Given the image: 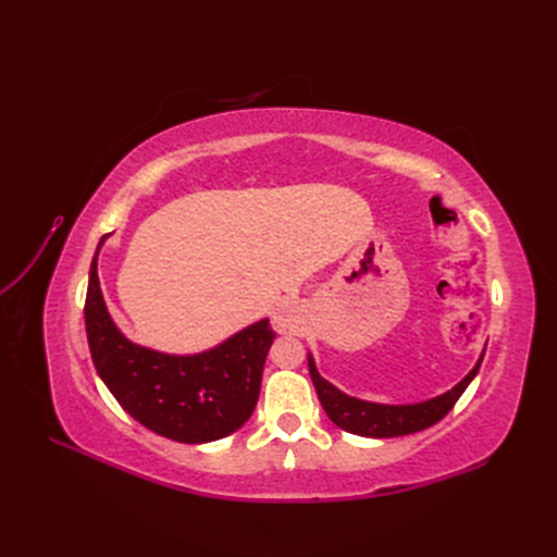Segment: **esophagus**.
Returning <instances> with one entry per match:
<instances>
[{"instance_id":"obj_1","label":"esophagus","mask_w":557,"mask_h":557,"mask_svg":"<svg viewBox=\"0 0 557 557\" xmlns=\"http://www.w3.org/2000/svg\"><path fill=\"white\" fill-rule=\"evenodd\" d=\"M274 325H276V330H278V332H288V330L293 327L290 318L285 315V313H281V315H276V318H274Z\"/></svg>"}]
</instances>
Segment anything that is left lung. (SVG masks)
I'll return each instance as SVG.
<instances>
[{"label":"left lung","instance_id":"1","mask_svg":"<svg viewBox=\"0 0 557 557\" xmlns=\"http://www.w3.org/2000/svg\"><path fill=\"white\" fill-rule=\"evenodd\" d=\"M483 360V356H481ZM481 360L476 367L442 397H434L420 404H407V407H387V404H372L356 397H348L342 391H336L332 383H327L318 374L313 360L309 358V374L315 385V393L320 404H323L325 413L330 416L336 428H342L350 434L360 436H374V440H387V436H401L413 434L420 430H428L455 407V401L467 391L471 379L476 376Z\"/></svg>","mask_w":557,"mask_h":557}]
</instances>
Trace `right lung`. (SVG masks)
I'll use <instances>...</instances> for the list:
<instances>
[{
  "mask_svg": "<svg viewBox=\"0 0 557 557\" xmlns=\"http://www.w3.org/2000/svg\"><path fill=\"white\" fill-rule=\"evenodd\" d=\"M97 252L83 311L95 369L117 404L144 428L181 444H207L239 430L258 404L267 350L276 336L269 320L199 356L141 348L113 325L99 288Z\"/></svg>",
  "mask_w": 557,
  "mask_h": 557,
  "instance_id": "add662e5",
  "label": "right lung"
}]
</instances>
